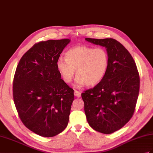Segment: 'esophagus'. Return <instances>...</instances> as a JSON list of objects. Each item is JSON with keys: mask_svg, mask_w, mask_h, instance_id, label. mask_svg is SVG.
<instances>
[{"mask_svg": "<svg viewBox=\"0 0 153 153\" xmlns=\"http://www.w3.org/2000/svg\"><path fill=\"white\" fill-rule=\"evenodd\" d=\"M74 95H75L76 97L79 98V97H81V93H80L79 91H78L77 90H75V91H74Z\"/></svg>", "mask_w": 153, "mask_h": 153, "instance_id": "obj_1", "label": "esophagus"}]
</instances>
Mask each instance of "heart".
Masks as SVG:
<instances>
[{
	"instance_id": "obj_1",
	"label": "heart",
	"mask_w": 153,
	"mask_h": 153,
	"mask_svg": "<svg viewBox=\"0 0 153 153\" xmlns=\"http://www.w3.org/2000/svg\"><path fill=\"white\" fill-rule=\"evenodd\" d=\"M109 66V56L105 49L81 45L70 49L65 59L59 58L56 68L65 83H70L75 70L76 84L93 87L98 84L105 76Z\"/></svg>"
}]
</instances>
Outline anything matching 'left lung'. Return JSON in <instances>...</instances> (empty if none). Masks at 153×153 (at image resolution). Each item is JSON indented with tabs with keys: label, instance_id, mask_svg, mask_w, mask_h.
Returning a JSON list of instances; mask_svg holds the SVG:
<instances>
[{
	"label": "left lung",
	"instance_id": "1",
	"mask_svg": "<svg viewBox=\"0 0 153 153\" xmlns=\"http://www.w3.org/2000/svg\"><path fill=\"white\" fill-rule=\"evenodd\" d=\"M105 47L109 56L105 76L81 93L88 125L97 132L113 133L132 118L140 91V75L132 55L113 38H85Z\"/></svg>",
	"mask_w": 153,
	"mask_h": 153
}]
</instances>
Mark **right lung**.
Here are the masks:
<instances>
[{"label": "right lung", "mask_w": 153, "mask_h": 153, "mask_svg": "<svg viewBox=\"0 0 153 153\" xmlns=\"http://www.w3.org/2000/svg\"><path fill=\"white\" fill-rule=\"evenodd\" d=\"M69 39L39 42L25 53L13 81V98L19 117L28 129L53 137L68 125L74 90L56 68Z\"/></svg>", "instance_id": "right-lung-1"}]
</instances>
